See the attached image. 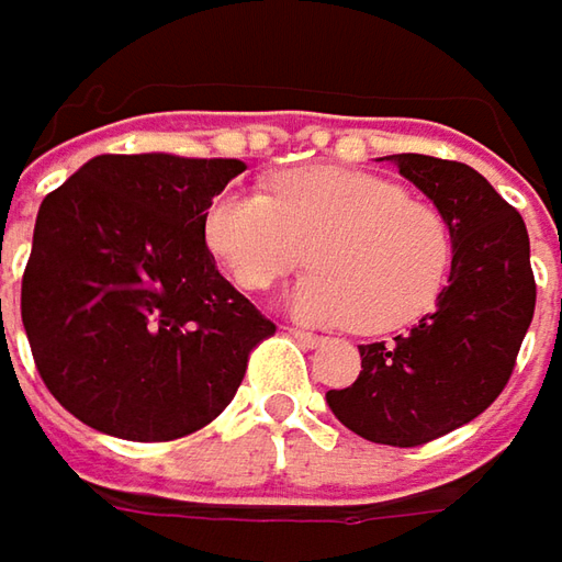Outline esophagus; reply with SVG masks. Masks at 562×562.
Instances as JSON below:
<instances>
[{"instance_id":"obj_1","label":"esophagus","mask_w":562,"mask_h":562,"mask_svg":"<svg viewBox=\"0 0 562 562\" xmlns=\"http://www.w3.org/2000/svg\"><path fill=\"white\" fill-rule=\"evenodd\" d=\"M289 336H292V339H299L301 345H307V348H319V345H323V336H314V333L299 329V326H289Z\"/></svg>"}]
</instances>
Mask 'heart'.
Returning a JSON list of instances; mask_svg holds the SVG:
<instances>
[{
	"label": "heart",
	"mask_w": 562,
	"mask_h": 562,
	"mask_svg": "<svg viewBox=\"0 0 562 562\" xmlns=\"http://www.w3.org/2000/svg\"><path fill=\"white\" fill-rule=\"evenodd\" d=\"M204 236L243 289H267L307 261L289 307L311 323L389 333L429 314L454 267V229L429 199L351 167H299L273 195L229 186L207 207Z\"/></svg>",
	"instance_id": "heart-1"
}]
</instances>
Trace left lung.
Here are the masks:
<instances>
[{"label":"left lung","mask_w":562,"mask_h":562,"mask_svg":"<svg viewBox=\"0 0 562 562\" xmlns=\"http://www.w3.org/2000/svg\"><path fill=\"white\" fill-rule=\"evenodd\" d=\"M454 229V267L436 311L392 341L360 345V376L326 392L341 426L367 441L416 448L492 407L535 314L529 233L519 211L460 161L389 155Z\"/></svg>","instance_id":"1"}]
</instances>
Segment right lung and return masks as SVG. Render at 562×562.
<instances>
[{
  "label": "right lung",
  "instance_id": "add662e5",
  "mask_svg": "<svg viewBox=\"0 0 562 562\" xmlns=\"http://www.w3.org/2000/svg\"><path fill=\"white\" fill-rule=\"evenodd\" d=\"M236 158L99 155L49 192L21 319L55 401L105 436L173 441L223 414L277 333L204 245Z\"/></svg>",
  "mask_w": 562,
  "mask_h": 562
}]
</instances>
